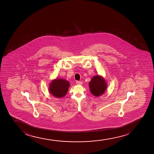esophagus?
Returning <instances> with one entry per match:
<instances>
[{
    "mask_svg": "<svg viewBox=\"0 0 154 154\" xmlns=\"http://www.w3.org/2000/svg\"><path fill=\"white\" fill-rule=\"evenodd\" d=\"M76 84L77 85H82V82L77 81V82H76Z\"/></svg>",
    "mask_w": 154,
    "mask_h": 154,
    "instance_id": "esophagus-1",
    "label": "esophagus"
}]
</instances>
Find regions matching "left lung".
<instances>
[{
  "mask_svg": "<svg viewBox=\"0 0 154 154\" xmlns=\"http://www.w3.org/2000/svg\"><path fill=\"white\" fill-rule=\"evenodd\" d=\"M91 93L96 97L100 96L105 92L107 84L105 78L100 75H96L91 78L89 82Z\"/></svg>",
  "mask_w": 154,
  "mask_h": 154,
  "instance_id": "obj_1",
  "label": "left lung"
}]
</instances>
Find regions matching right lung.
<instances>
[{
  "label": "right lung",
  "instance_id": "obj_1",
  "mask_svg": "<svg viewBox=\"0 0 154 154\" xmlns=\"http://www.w3.org/2000/svg\"><path fill=\"white\" fill-rule=\"evenodd\" d=\"M70 86L69 82L63 78L55 79L49 85V93L56 98L63 97L67 93Z\"/></svg>",
  "mask_w": 154,
  "mask_h": 154
}]
</instances>
